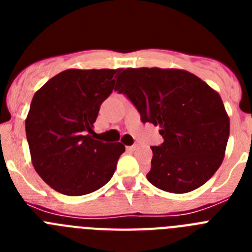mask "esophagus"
<instances>
[{"label":"esophagus","instance_id":"34e87169","mask_svg":"<svg viewBox=\"0 0 252 252\" xmlns=\"http://www.w3.org/2000/svg\"><path fill=\"white\" fill-rule=\"evenodd\" d=\"M136 148H137V145H131V146H127V150H130V151H133V150H136Z\"/></svg>","mask_w":252,"mask_h":252}]
</instances>
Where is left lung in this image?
<instances>
[{
    "label": "left lung",
    "instance_id": "left-lung-1",
    "mask_svg": "<svg viewBox=\"0 0 252 252\" xmlns=\"http://www.w3.org/2000/svg\"><path fill=\"white\" fill-rule=\"evenodd\" d=\"M119 91L132 102L144 124L160 126L164 141L151 146L146 178L170 193H188L211 179L226 151L230 119L216 91L180 69L127 68Z\"/></svg>",
    "mask_w": 252,
    "mask_h": 252
}]
</instances>
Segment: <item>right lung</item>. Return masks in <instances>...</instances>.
<instances>
[{
    "mask_svg": "<svg viewBox=\"0 0 252 252\" xmlns=\"http://www.w3.org/2000/svg\"><path fill=\"white\" fill-rule=\"evenodd\" d=\"M121 69H68L34 94L25 121L31 161L48 186L84 195L110 182L121 142L94 140L93 124Z\"/></svg>",
    "mask_w": 252,
    "mask_h": 252,
    "instance_id": "right-lung-1",
    "label": "right lung"
}]
</instances>
